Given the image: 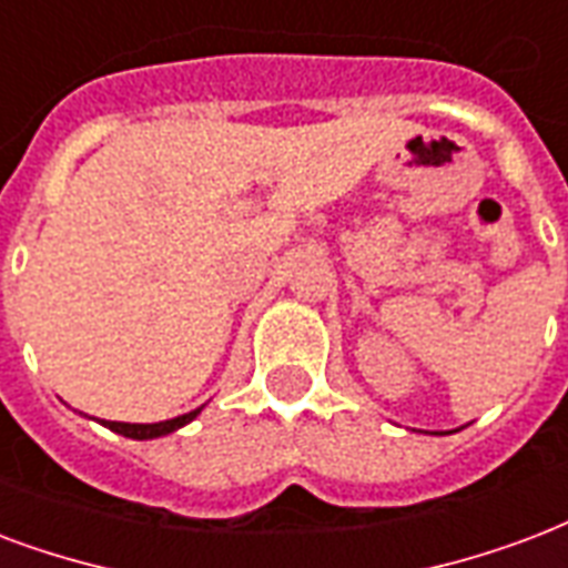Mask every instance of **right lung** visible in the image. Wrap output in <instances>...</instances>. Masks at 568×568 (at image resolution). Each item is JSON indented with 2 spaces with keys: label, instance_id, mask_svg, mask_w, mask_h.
<instances>
[{
  "label": "right lung",
  "instance_id": "right-lung-1",
  "mask_svg": "<svg viewBox=\"0 0 568 568\" xmlns=\"http://www.w3.org/2000/svg\"><path fill=\"white\" fill-rule=\"evenodd\" d=\"M199 410H190V414H181L175 419H163V423H112V419H101L103 426L112 428V432H119L124 438H133V440H151V438H163L169 432H175V428L187 426L190 419L199 417Z\"/></svg>",
  "mask_w": 568,
  "mask_h": 568
}]
</instances>
